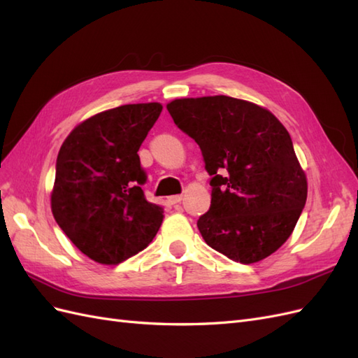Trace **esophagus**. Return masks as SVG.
I'll return each mask as SVG.
<instances>
[{
	"mask_svg": "<svg viewBox=\"0 0 358 358\" xmlns=\"http://www.w3.org/2000/svg\"><path fill=\"white\" fill-rule=\"evenodd\" d=\"M167 201L170 203V205H178V203L182 201V194H176V196H170L167 199Z\"/></svg>",
	"mask_w": 358,
	"mask_h": 358,
	"instance_id": "34e87169",
	"label": "esophagus"
}]
</instances>
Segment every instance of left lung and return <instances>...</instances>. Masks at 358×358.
<instances>
[{"label":"left lung","mask_w":358,"mask_h":358,"mask_svg":"<svg viewBox=\"0 0 358 358\" xmlns=\"http://www.w3.org/2000/svg\"><path fill=\"white\" fill-rule=\"evenodd\" d=\"M167 110L199 144L210 176V208L197 221L205 243L244 265L273 255L307 199L286 128L259 105L223 94L175 99Z\"/></svg>","instance_id":"left-lung-1"}]
</instances>
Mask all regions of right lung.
<instances>
[{
    "mask_svg": "<svg viewBox=\"0 0 358 358\" xmlns=\"http://www.w3.org/2000/svg\"><path fill=\"white\" fill-rule=\"evenodd\" d=\"M162 105L129 103L80 123L62 144L51 209L57 224L81 253L117 265L146 248L164 210L148 201L138 149Z\"/></svg>",
    "mask_w": 358,
    "mask_h": 358,
    "instance_id": "obj_1",
    "label": "right lung"
}]
</instances>
